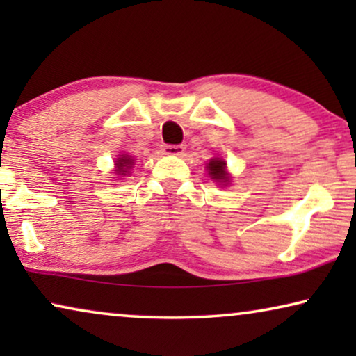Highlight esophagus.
Masks as SVG:
<instances>
[{"mask_svg": "<svg viewBox=\"0 0 356 356\" xmlns=\"http://www.w3.org/2000/svg\"><path fill=\"white\" fill-rule=\"evenodd\" d=\"M165 155H183L184 154V145H165L163 147Z\"/></svg>", "mask_w": 356, "mask_h": 356, "instance_id": "34e87169", "label": "esophagus"}]
</instances>
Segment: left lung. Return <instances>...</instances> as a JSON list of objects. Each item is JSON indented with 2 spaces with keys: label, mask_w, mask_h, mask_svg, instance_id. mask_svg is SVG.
I'll use <instances>...</instances> for the list:
<instances>
[{
  "label": "left lung",
  "mask_w": 356,
  "mask_h": 356,
  "mask_svg": "<svg viewBox=\"0 0 356 356\" xmlns=\"http://www.w3.org/2000/svg\"><path fill=\"white\" fill-rule=\"evenodd\" d=\"M207 170H209V177H211L213 181L223 184L227 186L230 183V175L227 173V162L223 159H211V162L207 163Z\"/></svg>",
  "instance_id": "1"
}]
</instances>
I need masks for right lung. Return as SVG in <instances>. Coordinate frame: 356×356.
I'll list each match as a JSON object with an SVG mask.
<instances>
[{"mask_svg": "<svg viewBox=\"0 0 356 356\" xmlns=\"http://www.w3.org/2000/svg\"><path fill=\"white\" fill-rule=\"evenodd\" d=\"M116 175H121V177H126V175L129 173V170L133 168V165H134V160H133V157H131V155H126V154H123V155H120L118 159H116Z\"/></svg>", "mask_w": 356, "mask_h": 356, "instance_id": "obj_1", "label": "right lung"}]
</instances>
